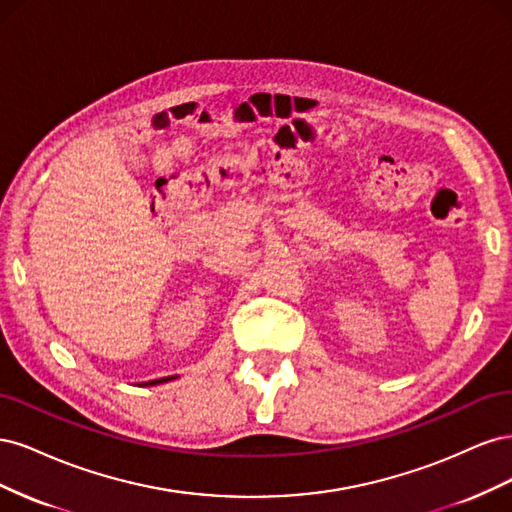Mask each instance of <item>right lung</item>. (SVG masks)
<instances>
[{
  "label": "right lung",
  "instance_id": "obj_1",
  "mask_svg": "<svg viewBox=\"0 0 512 512\" xmlns=\"http://www.w3.org/2000/svg\"><path fill=\"white\" fill-rule=\"evenodd\" d=\"M166 380H170V376L168 378H160V380H151V382H145V384H160V382H166Z\"/></svg>",
  "mask_w": 512,
  "mask_h": 512
}]
</instances>
